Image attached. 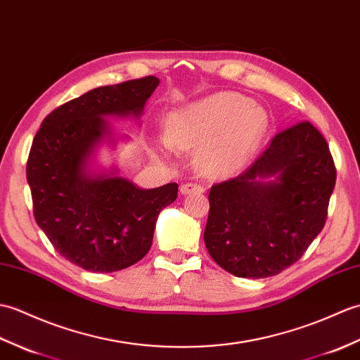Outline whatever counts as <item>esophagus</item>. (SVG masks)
<instances>
[{"label":"esophagus","mask_w":360,"mask_h":360,"mask_svg":"<svg viewBox=\"0 0 360 360\" xmlns=\"http://www.w3.org/2000/svg\"><path fill=\"white\" fill-rule=\"evenodd\" d=\"M180 193L183 195H186V194H203L205 186L200 185V183H185V185L180 186Z\"/></svg>","instance_id":"34e87169"}]
</instances>
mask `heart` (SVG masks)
<instances>
[{"mask_svg": "<svg viewBox=\"0 0 360 360\" xmlns=\"http://www.w3.org/2000/svg\"><path fill=\"white\" fill-rule=\"evenodd\" d=\"M266 127V112L250 98L219 92L167 115L166 135L154 137V150L198 149L197 163L203 172L231 174L250 162Z\"/></svg>", "mask_w": 360, "mask_h": 360, "instance_id": "1", "label": "heart"}]
</instances>
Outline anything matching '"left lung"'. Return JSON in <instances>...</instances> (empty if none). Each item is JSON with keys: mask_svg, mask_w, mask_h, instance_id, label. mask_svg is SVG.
<instances>
[{"mask_svg": "<svg viewBox=\"0 0 360 360\" xmlns=\"http://www.w3.org/2000/svg\"><path fill=\"white\" fill-rule=\"evenodd\" d=\"M334 185L328 143L313 124L278 132L243 174L211 188L207 252L237 277L278 274L322 231Z\"/></svg>", "mask_w": 360, "mask_h": 360, "instance_id": "1", "label": "left lung"}]
</instances>
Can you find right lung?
Returning a JSON list of instances; mask_svg holds the SVG:
<instances>
[{
	"label": "right lung",
	"instance_id": "obj_1",
	"mask_svg": "<svg viewBox=\"0 0 360 360\" xmlns=\"http://www.w3.org/2000/svg\"><path fill=\"white\" fill-rule=\"evenodd\" d=\"M158 83L149 75L86 92L53 109L32 143L26 174L35 220L55 250L86 271L114 273L141 260L160 211L177 198V183L140 189L87 165L110 134L105 117H140Z\"/></svg>",
	"mask_w": 360,
	"mask_h": 360
}]
</instances>
